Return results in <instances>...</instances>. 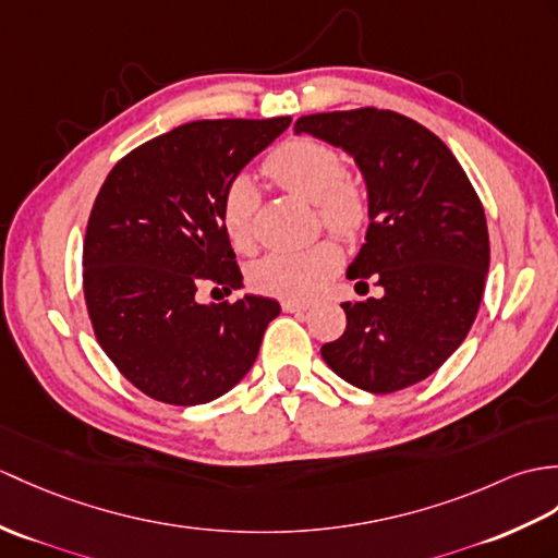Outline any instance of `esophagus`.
I'll use <instances>...</instances> for the list:
<instances>
[{
  "instance_id": "esophagus-1",
  "label": "esophagus",
  "mask_w": 558,
  "mask_h": 558,
  "mask_svg": "<svg viewBox=\"0 0 558 558\" xmlns=\"http://www.w3.org/2000/svg\"><path fill=\"white\" fill-rule=\"evenodd\" d=\"M311 308V302L304 300H284L282 302V311H290V314H296V311H306Z\"/></svg>"
}]
</instances>
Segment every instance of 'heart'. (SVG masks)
<instances>
[{
  "instance_id": "b5f03b06",
  "label": "heart",
  "mask_w": 558,
  "mask_h": 558,
  "mask_svg": "<svg viewBox=\"0 0 558 558\" xmlns=\"http://www.w3.org/2000/svg\"><path fill=\"white\" fill-rule=\"evenodd\" d=\"M264 171L280 187L316 204L320 223L352 240L366 228L371 197L356 175L344 173L340 151L326 142L292 137L268 154ZM256 190L247 178H235L220 199V223L232 247L250 252L254 244ZM340 247L323 238L304 250L270 252L252 264L250 282L258 292L306 300L316 294L340 266Z\"/></svg>"
}]
</instances>
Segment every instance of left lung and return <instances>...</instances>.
<instances>
[{
  "label": "left lung",
  "instance_id": "obj_1",
  "mask_svg": "<svg viewBox=\"0 0 558 558\" xmlns=\"http://www.w3.org/2000/svg\"><path fill=\"white\" fill-rule=\"evenodd\" d=\"M308 133L342 147L366 178L371 226L347 278L380 284V300L344 302L347 328L320 356L361 390L390 395L433 375L481 308L489 268L483 202L454 154L390 109L308 113Z\"/></svg>",
  "mask_w": 558,
  "mask_h": 558
}]
</instances>
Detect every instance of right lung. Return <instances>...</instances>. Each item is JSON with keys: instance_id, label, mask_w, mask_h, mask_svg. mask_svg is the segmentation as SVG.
I'll list each match as a JSON object with an SVG mask.
<instances>
[{"instance_id": "add662e5", "label": "right lung", "mask_w": 558, "mask_h": 558, "mask_svg": "<svg viewBox=\"0 0 558 558\" xmlns=\"http://www.w3.org/2000/svg\"><path fill=\"white\" fill-rule=\"evenodd\" d=\"M290 116L192 121L128 151L89 211L83 294L95 338L140 392L173 407L232 390L280 304L247 294L199 304L202 282L242 284L220 223L226 187Z\"/></svg>"}]
</instances>
